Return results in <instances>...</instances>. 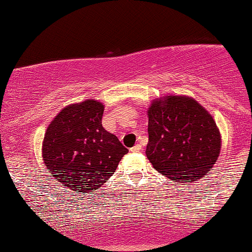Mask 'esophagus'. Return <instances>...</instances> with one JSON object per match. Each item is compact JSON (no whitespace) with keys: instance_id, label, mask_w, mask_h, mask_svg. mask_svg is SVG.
I'll use <instances>...</instances> for the list:
<instances>
[{"instance_id":"obj_1","label":"esophagus","mask_w":252,"mask_h":252,"mask_svg":"<svg viewBox=\"0 0 252 252\" xmlns=\"http://www.w3.org/2000/svg\"><path fill=\"white\" fill-rule=\"evenodd\" d=\"M141 149H142V147H141L140 144H136V146L132 147V148H130V152H131V153H138Z\"/></svg>"}]
</instances>
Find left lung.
<instances>
[{
    "label": "left lung",
    "instance_id": "obj_1",
    "mask_svg": "<svg viewBox=\"0 0 252 252\" xmlns=\"http://www.w3.org/2000/svg\"><path fill=\"white\" fill-rule=\"evenodd\" d=\"M146 155L160 174L180 184L206 175L218 160L221 136L212 115L194 98H155L148 111Z\"/></svg>",
    "mask_w": 252,
    "mask_h": 252
}]
</instances>
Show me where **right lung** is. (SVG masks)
<instances>
[{"instance_id": "1", "label": "right lung", "mask_w": 252, "mask_h": 252, "mask_svg": "<svg viewBox=\"0 0 252 252\" xmlns=\"http://www.w3.org/2000/svg\"><path fill=\"white\" fill-rule=\"evenodd\" d=\"M104 105L90 98L65 106L42 141V160L66 190L92 194L115 173L128 149L102 126Z\"/></svg>"}]
</instances>
